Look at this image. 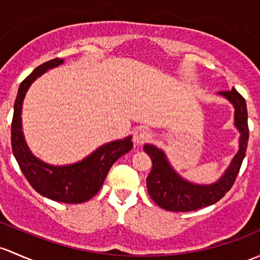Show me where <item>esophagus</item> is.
I'll return each mask as SVG.
<instances>
[{
    "label": "esophagus",
    "mask_w": 260,
    "mask_h": 260,
    "mask_svg": "<svg viewBox=\"0 0 260 260\" xmlns=\"http://www.w3.org/2000/svg\"><path fill=\"white\" fill-rule=\"evenodd\" d=\"M149 138H151V132L144 127L138 128V129H136L135 132H133V142H135L137 146L138 144L146 143Z\"/></svg>",
    "instance_id": "34e87169"
}]
</instances>
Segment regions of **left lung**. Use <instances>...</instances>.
<instances>
[{
	"label": "left lung",
	"mask_w": 260,
	"mask_h": 260,
	"mask_svg": "<svg viewBox=\"0 0 260 260\" xmlns=\"http://www.w3.org/2000/svg\"><path fill=\"white\" fill-rule=\"evenodd\" d=\"M219 94L231 101L236 108L234 121H236V127L240 132L238 153L224 176L217 183L209 185H198L180 178L169 166L165 153L157 147L146 144L144 151L151 155L153 163L151 173L147 177V189L154 203L158 204L160 208L171 212L197 210L217 203L233 187L245 157L248 138H249L247 103L236 88H232L231 91H222L219 92Z\"/></svg>",
	"instance_id": "1"
}]
</instances>
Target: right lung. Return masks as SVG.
Returning <instances> with one entry per match:
<instances>
[{"label": "right lung", "instance_id": "obj_1", "mask_svg": "<svg viewBox=\"0 0 260 260\" xmlns=\"http://www.w3.org/2000/svg\"><path fill=\"white\" fill-rule=\"evenodd\" d=\"M63 63V59L54 58L35 68L34 72L21 82L13 107L11 124L12 152L27 182L41 196L56 202L77 204L87 202L98 193L113 163L133 147L132 137L114 141L100 147L82 162L70 166L54 167L37 159L24 143L22 135L21 112L24 94L31 83L50 68Z\"/></svg>", "mask_w": 260, "mask_h": 260}]
</instances>
